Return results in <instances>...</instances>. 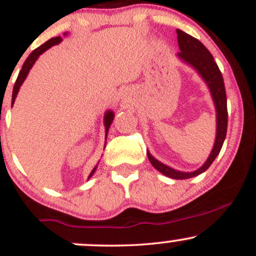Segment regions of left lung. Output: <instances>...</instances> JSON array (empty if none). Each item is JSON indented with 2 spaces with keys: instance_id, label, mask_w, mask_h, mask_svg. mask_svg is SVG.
Wrapping results in <instances>:
<instances>
[{
  "instance_id": "obj_1",
  "label": "left lung",
  "mask_w": 256,
  "mask_h": 256,
  "mask_svg": "<svg viewBox=\"0 0 256 256\" xmlns=\"http://www.w3.org/2000/svg\"><path fill=\"white\" fill-rule=\"evenodd\" d=\"M178 36V44L180 52H178V56L182 60L186 61L188 64H192L198 70L202 78L204 79L206 83L210 86V92H212V98L214 100L216 108V143H214L213 150L210 152V158L206 161L204 165L200 167L198 171L194 172H180L176 171L171 167L164 165L162 162L158 161L148 152V158L152 162V165L161 172L162 174L173 179H188L198 176L200 173L204 172L208 168L216 158L218 156L222 149V143H224L226 137V130H228V102H226V92H225V85L224 79H222V72H220L218 64H216L214 58L210 54V50L196 40L195 37L190 36V34H185L182 30H177Z\"/></svg>"
}]
</instances>
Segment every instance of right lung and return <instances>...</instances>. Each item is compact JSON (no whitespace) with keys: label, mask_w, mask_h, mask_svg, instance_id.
Returning <instances> with one entry per match:
<instances>
[{"label":"right lung","mask_w":256,"mask_h":256,"mask_svg":"<svg viewBox=\"0 0 256 256\" xmlns=\"http://www.w3.org/2000/svg\"><path fill=\"white\" fill-rule=\"evenodd\" d=\"M61 40H62V38H61V37H55V38H52V40H49L48 42H46L44 44H42V46H38L37 49H34V50L32 52L30 55H28V58H26L25 62H24V64H22V70H20L19 76H18V78H16V84H14V88H13V96H12V106H13L14 101H16V98L18 91H19L20 86H22V84L24 83V80H25L26 76H28V71H30V70H31V67L34 66V61L37 60V58L40 56V55L42 54L43 52H46V49H49V48H50V46H55V44H58V43H60ZM113 118H114L113 112L108 110L107 113H106V116H104L106 134H107L108 130H110V124H112V122H113ZM95 170H96V167H95V168H94V171H95ZM94 171L91 172V174L89 176V177H91V176H92Z\"/></svg>","instance_id":"obj_1"}]
</instances>
